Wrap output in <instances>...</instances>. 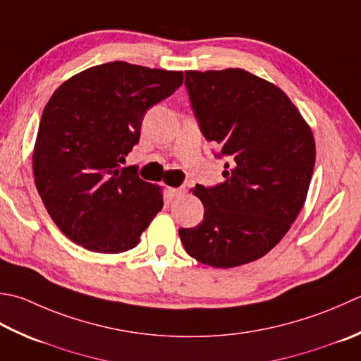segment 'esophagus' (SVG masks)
I'll list each match as a JSON object with an SVG mask.
<instances>
[{
    "instance_id": "1",
    "label": "esophagus",
    "mask_w": 361,
    "mask_h": 361,
    "mask_svg": "<svg viewBox=\"0 0 361 361\" xmlns=\"http://www.w3.org/2000/svg\"><path fill=\"white\" fill-rule=\"evenodd\" d=\"M185 188H169L167 189V194H169V197H171V199H178L180 195H183L185 194Z\"/></svg>"
}]
</instances>
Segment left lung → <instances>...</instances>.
Here are the masks:
<instances>
[{"instance_id":"left-lung-1","label":"left lung","mask_w":361,"mask_h":361,"mask_svg":"<svg viewBox=\"0 0 361 361\" xmlns=\"http://www.w3.org/2000/svg\"><path fill=\"white\" fill-rule=\"evenodd\" d=\"M185 76L204 139L228 162L221 185L192 189L203 221L180 228V239L203 264L252 263L281 241L307 200L316 159L312 128L283 90L243 68Z\"/></svg>"}]
</instances>
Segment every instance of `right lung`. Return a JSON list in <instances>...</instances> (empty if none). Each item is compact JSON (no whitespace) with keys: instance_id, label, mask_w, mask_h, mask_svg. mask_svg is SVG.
I'll list each match as a JSON object with an SVG mask.
<instances>
[{"instance_id":"1","label":"right lung","mask_w":361,"mask_h":361,"mask_svg":"<svg viewBox=\"0 0 361 361\" xmlns=\"http://www.w3.org/2000/svg\"><path fill=\"white\" fill-rule=\"evenodd\" d=\"M183 84V72L114 61L54 90L40 118L32 171L48 214L70 241L98 253L136 247L162 209L161 188L120 169L145 112Z\"/></svg>"}]
</instances>
